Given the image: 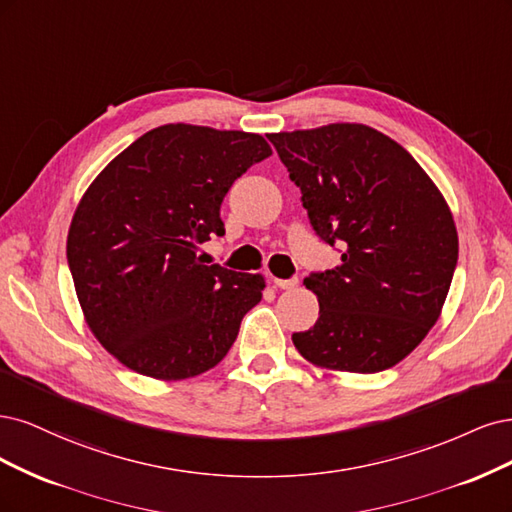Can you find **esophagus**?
<instances>
[{
  "mask_svg": "<svg viewBox=\"0 0 512 512\" xmlns=\"http://www.w3.org/2000/svg\"><path fill=\"white\" fill-rule=\"evenodd\" d=\"M272 280L278 289H295L300 285L298 278H272Z\"/></svg>",
  "mask_w": 512,
  "mask_h": 512,
  "instance_id": "obj_1",
  "label": "esophagus"
}]
</instances>
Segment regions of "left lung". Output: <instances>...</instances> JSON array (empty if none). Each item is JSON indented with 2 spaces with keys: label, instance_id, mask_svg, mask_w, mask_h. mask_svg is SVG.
Listing matches in <instances>:
<instances>
[{
  "label": "left lung",
  "instance_id": "obj_1",
  "mask_svg": "<svg viewBox=\"0 0 512 512\" xmlns=\"http://www.w3.org/2000/svg\"><path fill=\"white\" fill-rule=\"evenodd\" d=\"M315 232L342 266L304 278L319 319L291 340L312 366L372 374L410 355L436 325L453 280V212L404 146L361 123L268 134Z\"/></svg>",
  "mask_w": 512,
  "mask_h": 512
}]
</instances>
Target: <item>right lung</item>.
Here are the masks:
<instances>
[{"mask_svg": "<svg viewBox=\"0 0 512 512\" xmlns=\"http://www.w3.org/2000/svg\"><path fill=\"white\" fill-rule=\"evenodd\" d=\"M270 155L259 134L168 123L80 197L68 232L74 289L93 336L125 368L183 381L232 349L266 278L206 266L197 251L225 234L219 210L234 180Z\"/></svg>", "mask_w": 512, "mask_h": 512, "instance_id": "right-lung-1", "label": "right lung"}]
</instances>
